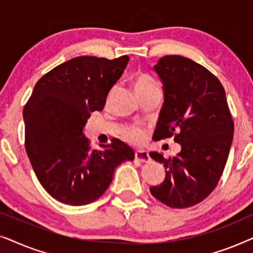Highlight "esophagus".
<instances>
[{"instance_id":"obj_1","label":"esophagus","mask_w":253,"mask_h":253,"mask_svg":"<svg viewBox=\"0 0 253 253\" xmlns=\"http://www.w3.org/2000/svg\"><path fill=\"white\" fill-rule=\"evenodd\" d=\"M134 160L139 161V162H150L151 158H150V155H148L147 152L138 151L134 153Z\"/></svg>"}]
</instances>
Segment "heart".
Masks as SVG:
<instances>
[{"label": "heart", "mask_w": 253, "mask_h": 253, "mask_svg": "<svg viewBox=\"0 0 253 253\" xmlns=\"http://www.w3.org/2000/svg\"><path fill=\"white\" fill-rule=\"evenodd\" d=\"M132 85L137 95L157 87L158 83L154 78L145 72H137L132 78ZM122 138L131 144H141L145 139V132L137 126H129L122 132Z\"/></svg>", "instance_id": "1"}]
</instances>
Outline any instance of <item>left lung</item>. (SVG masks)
I'll use <instances>...</instances> for the list:
<instances>
[{"label": "left lung", "instance_id": "1", "mask_svg": "<svg viewBox=\"0 0 253 253\" xmlns=\"http://www.w3.org/2000/svg\"><path fill=\"white\" fill-rule=\"evenodd\" d=\"M154 70L162 81L165 101L153 137L174 136L182 148L169 159L150 154L166 168L165 181L150 191L171 209H188L215 189L229 155L234 121L222 84L205 67L167 55Z\"/></svg>", "mask_w": 253, "mask_h": 253}]
</instances>
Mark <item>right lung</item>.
<instances>
[{"label":"right lung","mask_w":253,"mask_h":253,"mask_svg":"<svg viewBox=\"0 0 253 253\" xmlns=\"http://www.w3.org/2000/svg\"><path fill=\"white\" fill-rule=\"evenodd\" d=\"M129 56H79L57 65L34 86L23 110L25 148L38 179L58 202L87 205L100 198L120 164L134 152L119 139L92 150L83 130L102 110Z\"/></svg>","instance_id":"right-lung-1"}]
</instances>
